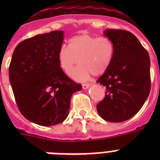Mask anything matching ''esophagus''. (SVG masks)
<instances>
[{
  "mask_svg": "<svg viewBox=\"0 0 160 160\" xmlns=\"http://www.w3.org/2000/svg\"><path fill=\"white\" fill-rule=\"evenodd\" d=\"M90 83H84V84H82V88L83 89H87L89 88V87H90Z\"/></svg>",
  "mask_w": 160,
  "mask_h": 160,
  "instance_id": "34e87169",
  "label": "esophagus"
}]
</instances>
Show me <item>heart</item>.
Masks as SVG:
<instances>
[{"mask_svg":"<svg viewBox=\"0 0 160 160\" xmlns=\"http://www.w3.org/2000/svg\"><path fill=\"white\" fill-rule=\"evenodd\" d=\"M114 52V44L109 38L84 33L72 37L69 47L62 46L59 49L58 58L62 69L67 73L79 61L81 64L70 75L82 81L91 73L99 76L105 73L112 63Z\"/></svg>","mask_w":160,"mask_h":160,"instance_id":"1","label":"heart"}]
</instances>
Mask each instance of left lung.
Segmentation results:
<instances>
[{"mask_svg": "<svg viewBox=\"0 0 160 160\" xmlns=\"http://www.w3.org/2000/svg\"><path fill=\"white\" fill-rule=\"evenodd\" d=\"M104 34L114 42L115 52L111 66L97 81L107 89L97 110L106 121L123 122L138 112L149 95L150 57L129 31L107 29Z\"/></svg>", "mask_w": 160, "mask_h": 160, "instance_id": "1", "label": "left lung"}]
</instances>
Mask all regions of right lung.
Returning a JSON list of instances; mask_svg holds the SVG:
<instances>
[{"mask_svg":"<svg viewBox=\"0 0 160 160\" xmlns=\"http://www.w3.org/2000/svg\"><path fill=\"white\" fill-rule=\"evenodd\" d=\"M63 38V31L38 34L20 42L12 53L8 76L17 106L25 118L38 125L62 122L72 94L82 90L59 64Z\"/></svg>","mask_w":160,"mask_h":160,"instance_id":"add662e5","label":"right lung"}]
</instances>
